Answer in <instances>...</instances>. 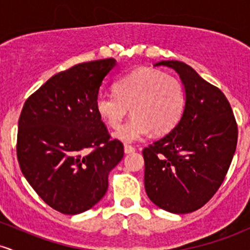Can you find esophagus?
<instances>
[{"label":"esophagus","mask_w":250,"mask_h":250,"mask_svg":"<svg viewBox=\"0 0 250 250\" xmlns=\"http://www.w3.org/2000/svg\"><path fill=\"white\" fill-rule=\"evenodd\" d=\"M135 151V148L133 146H129V145H125V154H130V153H134Z\"/></svg>","instance_id":"obj_1"}]
</instances>
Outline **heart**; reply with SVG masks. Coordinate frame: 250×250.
Here are the masks:
<instances>
[{
  "instance_id": "1",
  "label": "heart",
  "mask_w": 250,
  "mask_h": 250,
  "mask_svg": "<svg viewBox=\"0 0 250 250\" xmlns=\"http://www.w3.org/2000/svg\"><path fill=\"white\" fill-rule=\"evenodd\" d=\"M129 108L133 116L114 134L122 142H136L153 131L168 134L176 127L186 108V91L177 77L142 68L114 83V94L101 93L95 109L109 127H120Z\"/></svg>"
}]
</instances>
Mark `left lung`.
Listing matches in <instances>:
<instances>
[{
  "label": "left lung",
  "mask_w": 250,
  "mask_h": 250,
  "mask_svg": "<svg viewBox=\"0 0 250 250\" xmlns=\"http://www.w3.org/2000/svg\"><path fill=\"white\" fill-rule=\"evenodd\" d=\"M173 68L186 90V108L170 133L142 150L145 188L163 210L187 214L206 205L222 185L237 145V123L219 88L190 65L161 61Z\"/></svg>",
  "instance_id": "left-lung-1"
}]
</instances>
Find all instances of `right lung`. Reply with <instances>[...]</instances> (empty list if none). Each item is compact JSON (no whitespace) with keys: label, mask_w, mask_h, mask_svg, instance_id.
Here are the masks:
<instances>
[{"label":"right lung","mask_w":250,"mask_h":250,"mask_svg":"<svg viewBox=\"0 0 250 250\" xmlns=\"http://www.w3.org/2000/svg\"><path fill=\"white\" fill-rule=\"evenodd\" d=\"M115 65L114 59L74 65L50 77L22 108L16 143L20 168L37 195L62 214L95 206L125 154L123 143L110 140L95 109L103 79Z\"/></svg>","instance_id":"1"}]
</instances>
